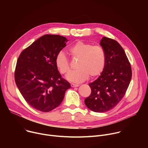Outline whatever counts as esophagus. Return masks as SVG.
I'll list each match as a JSON object with an SVG mask.
<instances>
[{
	"label": "esophagus",
	"mask_w": 148,
	"mask_h": 148,
	"mask_svg": "<svg viewBox=\"0 0 148 148\" xmlns=\"http://www.w3.org/2000/svg\"><path fill=\"white\" fill-rule=\"evenodd\" d=\"M71 87H77L79 86L78 84H71Z\"/></svg>",
	"instance_id": "esophagus-1"
}]
</instances>
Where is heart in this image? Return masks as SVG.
<instances>
[{"instance_id": "1", "label": "heart", "mask_w": 148, "mask_h": 148, "mask_svg": "<svg viewBox=\"0 0 148 148\" xmlns=\"http://www.w3.org/2000/svg\"><path fill=\"white\" fill-rule=\"evenodd\" d=\"M68 52L72 58L79 59L76 66L78 69L69 75V80L76 83L81 82L90 76L94 78L102 73L106 62V54L101 46H93L79 41L69 49ZM55 62L61 74L67 75L70 72L69 60L64 53H60L57 56Z\"/></svg>"}]
</instances>
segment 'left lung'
<instances>
[{
	"instance_id": "8db88e82",
	"label": "left lung",
	"mask_w": 148,
	"mask_h": 148,
	"mask_svg": "<svg viewBox=\"0 0 148 148\" xmlns=\"http://www.w3.org/2000/svg\"><path fill=\"white\" fill-rule=\"evenodd\" d=\"M100 45L106 54L105 66L101 75L90 83L91 93L84 100L95 112H107L121 101L132 78V69L125 52L116 41L103 37Z\"/></svg>"
}]
</instances>
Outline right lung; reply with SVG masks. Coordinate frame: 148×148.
Instances as JSON below:
<instances>
[{
    "mask_svg": "<svg viewBox=\"0 0 148 148\" xmlns=\"http://www.w3.org/2000/svg\"><path fill=\"white\" fill-rule=\"evenodd\" d=\"M67 41L60 35H44L25 49L17 59L16 86L26 101L37 110L47 112L57 108L70 88L55 62Z\"/></svg>",
    "mask_w": 148,
    "mask_h": 148,
    "instance_id": "right-lung-1",
    "label": "right lung"
}]
</instances>
